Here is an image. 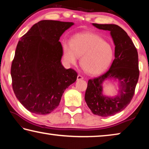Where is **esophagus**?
Segmentation results:
<instances>
[{
  "label": "esophagus",
  "mask_w": 149,
  "mask_h": 149,
  "mask_svg": "<svg viewBox=\"0 0 149 149\" xmlns=\"http://www.w3.org/2000/svg\"><path fill=\"white\" fill-rule=\"evenodd\" d=\"M83 79H84V77H83L81 76V75H77V80H78V81H79V80H82Z\"/></svg>",
  "instance_id": "1"
}]
</instances>
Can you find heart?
<instances>
[{
	"label": "heart",
	"mask_w": 149,
	"mask_h": 149,
	"mask_svg": "<svg viewBox=\"0 0 149 149\" xmlns=\"http://www.w3.org/2000/svg\"><path fill=\"white\" fill-rule=\"evenodd\" d=\"M63 57L68 64H75L80 57V66L90 75L107 70L114 58V50L101 37L91 33L74 35L70 45H63Z\"/></svg>",
	"instance_id": "1"
}]
</instances>
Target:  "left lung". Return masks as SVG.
Wrapping results in <instances>:
<instances>
[{
	"mask_svg": "<svg viewBox=\"0 0 149 149\" xmlns=\"http://www.w3.org/2000/svg\"><path fill=\"white\" fill-rule=\"evenodd\" d=\"M92 24L98 29L110 31L115 45V58L107 72L88 81L85 100L94 114L112 116L125 109L134 95L139 76L137 50L122 27L115 24ZM109 80L117 81L119 87L118 95L114 97L103 94V84Z\"/></svg>",
	"mask_w": 149,
	"mask_h": 149,
	"instance_id": "obj_1",
	"label": "left lung"
}]
</instances>
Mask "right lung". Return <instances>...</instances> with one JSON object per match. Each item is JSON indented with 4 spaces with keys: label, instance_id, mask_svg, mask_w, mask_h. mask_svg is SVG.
I'll return each mask as SVG.
<instances>
[{
    "label": "right lung",
    "instance_id": "obj_1",
    "mask_svg": "<svg viewBox=\"0 0 149 149\" xmlns=\"http://www.w3.org/2000/svg\"><path fill=\"white\" fill-rule=\"evenodd\" d=\"M74 22L41 20L20 38L11 66L12 87L17 100L34 114L46 115L59 105L77 74L61 62L60 37Z\"/></svg>",
    "mask_w": 149,
    "mask_h": 149
}]
</instances>
